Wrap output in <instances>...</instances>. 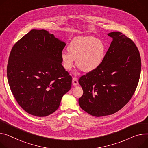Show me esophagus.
Returning a JSON list of instances; mask_svg holds the SVG:
<instances>
[{
  "instance_id": "obj_1",
  "label": "esophagus",
  "mask_w": 148,
  "mask_h": 148,
  "mask_svg": "<svg viewBox=\"0 0 148 148\" xmlns=\"http://www.w3.org/2000/svg\"><path fill=\"white\" fill-rule=\"evenodd\" d=\"M72 83L74 86H77L78 84V78L77 77H73V81Z\"/></svg>"
}]
</instances>
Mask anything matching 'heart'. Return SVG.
<instances>
[{"label": "heart", "instance_id": "1", "mask_svg": "<svg viewBox=\"0 0 148 148\" xmlns=\"http://www.w3.org/2000/svg\"><path fill=\"white\" fill-rule=\"evenodd\" d=\"M68 53L61 54L64 68L71 71L76 60L77 66L83 72H91L102 64L105 55V46L99 39L92 36L74 38L67 47Z\"/></svg>", "mask_w": 148, "mask_h": 148}]
</instances>
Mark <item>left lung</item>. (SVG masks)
<instances>
[{
  "mask_svg": "<svg viewBox=\"0 0 148 148\" xmlns=\"http://www.w3.org/2000/svg\"><path fill=\"white\" fill-rule=\"evenodd\" d=\"M108 35L112 41L102 64L78 80L83 90L78 103L95 116L113 114L129 102L141 71L140 56L135 43L119 32Z\"/></svg>",
  "mask_w": 148,
  "mask_h": 148,
  "instance_id": "1",
  "label": "left lung"
}]
</instances>
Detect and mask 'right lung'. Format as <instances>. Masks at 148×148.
Wrapping results in <instances>:
<instances>
[{"label": "right lung", "mask_w": 148, "mask_h": 148, "mask_svg": "<svg viewBox=\"0 0 148 148\" xmlns=\"http://www.w3.org/2000/svg\"><path fill=\"white\" fill-rule=\"evenodd\" d=\"M66 44L45 29H32L13 46L7 77L18 103L28 114L46 116L60 106L72 77L62 65Z\"/></svg>", "instance_id": "obj_1"}]
</instances>
